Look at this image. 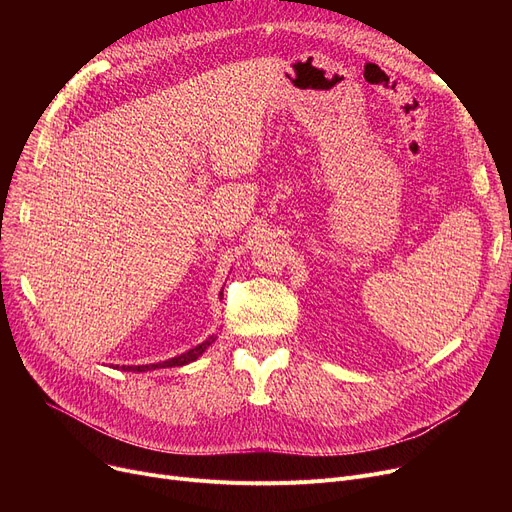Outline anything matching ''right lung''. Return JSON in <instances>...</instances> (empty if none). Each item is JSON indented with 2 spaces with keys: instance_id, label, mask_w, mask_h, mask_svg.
Wrapping results in <instances>:
<instances>
[{
  "instance_id": "add662e5",
  "label": "right lung",
  "mask_w": 512,
  "mask_h": 512,
  "mask_svg": "<svg viewBox=\"0 0 512 512\" xmlns=\"http://www.w3.org/2000/svg\"><path fill=\"white\" fill-rule=\"evenodd\" d=\"M220 297H222V292H220ZM213 340H215V336H209L207 340H203L201 344H197L195 348H191V351H186V353H182V355H178V357H174V359H168V361L149 363V365H122V369H124V371H137V373H141V371H151V369H161V367H182V365H186V363H193L195 359H199V357L207 351V346H209ZM116 369H118V365H116Z\"/></svg>"
}]
</instances>
